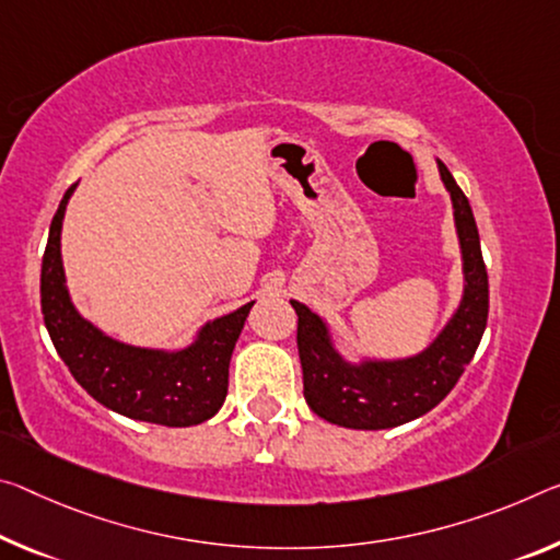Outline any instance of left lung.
<instances>
[{"label":"left lung","mask_w":560,"mask_h":560,"mask_svg":"<svg viewBox=\"0 0 560 560\" xmlns=\"http://www.w3.org/2000/svg\"><path fill=\"white\" fill-rule=\"evenodd\" d=\"M446 186L460 254L464 289L441 331L408 357L343 353V336L322 314L291 301L299 316V357L304 369V398L324 421L343 429H394L429 413L448 396L481 343L488 318V273L476 219L466 194L446 164L439 162Z\"/></svg>","instance_id":"obj_1"}]
</instances>
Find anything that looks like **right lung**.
I'll return each instance as SVG.
<instances>
[{"mask_svg": "<svg viewBox=\"0 0 560 560\" xmlns=\"http://www.w3.org/2000/svg\"><path fill=\"white\" fill-rule=\"evenodd\" d=\"M77 189L69 186L49 226L42 259V314L57 353L77 384L114 413L159 425H197L224 406L229 361L256 301L209 318L172 349L114 339L74 306L61 261V224Z\"/></svg>", "mask_w": 560, "mask_h": 560, "instance_id": "add662e5", "label": "right lung"}]
</instances>
